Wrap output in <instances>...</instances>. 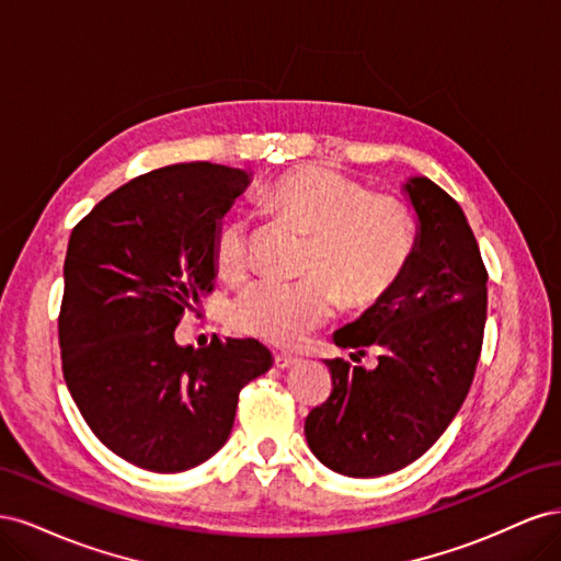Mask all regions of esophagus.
Instances as JSON below:
<instances>
[{"mask_svg": "<svg viewBox=\"0 0 561 561\" xmlns=\"http://www.w3.org/2000/svg\"><path fill=\"white\" fill-rule=\"evenodd\" d=\"M274 365L278 369H290V367L299 365V358H295V355H287V353H276L274 355Z\"/></svg>", "mask_w": 561, "mask_h": 561, "instance_id": "1", "label": "esophagus"}]
</instances>
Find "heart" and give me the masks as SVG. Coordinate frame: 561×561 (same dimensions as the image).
Masks as SVG:
<instances>
[{"label":"heart","instance_id":"heart-1","mask_svg":"<svg viewBox=\"0 0 561 561\" xmlns=\"http://www.w3.org/2000/svg\"><path fill=\"white\" fill-rule=\"evenodd\" d=\"M264 206L311 236L299 283L262 280L233 299L231 328L264 344L290 348L330 322L346 299L375 307L396 290L416 245L404 203L369 194L365 184L325 165L280 173L262 192ZM217 274L236 283L252 268V233L241 215L225 217L213 236Z\"/></svg>","mask_w":561,"mask_h":561}]
</instances>
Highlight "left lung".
<instances>
[{"label": "left lung", "instance_id": "8db88e82", "mask_svg": "<svg viewBox=\"0 0 561 561\" xmlns=\"http://www.w3.org/2000/svg\"><path fill=\"white\" fill-rule=\"evenodd\" d=\"M404 192L419 217L410 268L334 332L336 346L358 355L379 348V365L325 360L332 393L304 423L318 461L348 478H379L426 454L461 410L482 353L486 268L468 219L428 178H412Z\"/></svg>", "mask_w": 561, "mask_h": 561}]
</instances>
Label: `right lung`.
Here are the masks:
<instances>
[{
    "mask_svg": "<svg viewBox=\"0 0 561 561\" xmlns=\"http://www.w3.org/2000/svg\"><path fill=\"white\" fill-rule=\"evenodd\" d=\"M250 175L196 161L133 178L72 229L58 316L62 377L107 449L182 472L227 443L245 383L271 367L257 339L178 346L213 293V236Z\"/></svg>",
    "mask_w": 561,
    "mask_h": 561,
    "instance_id": "1",
    "label": "right lung"
}]
</instances>
